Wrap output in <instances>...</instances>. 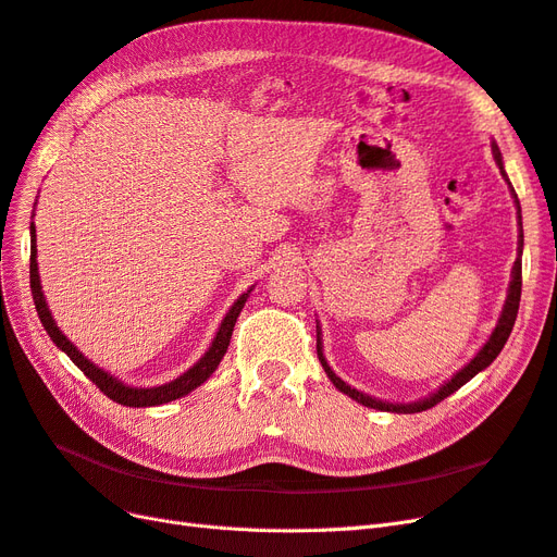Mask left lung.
Here are the masks:
<instances>
[{
    "label": "left lung",
    "instance_id": "1",
    "mask_svg": "<svg viewBox=\"0 0 557 557\" xmlns=\"http://www.w3.org/2000/svg\"><path fill=\"white\" fill-rule=\"evenodd\" d=\"M495 148V160H497V164H499V170H502V176L507 178V174H504V166H502V156H499V150H497V146H493ZM509 181V178H507ZM511 185V183H509ZM511 193H513V188H511ZM513 199H516V207H518V218H520V205H518V195L513 193ZM520 256L516 258V264H513V281H511V285H509V297H507V305H504V311H502V318H499V323H497V327H495V332H493V336H491V342H487L479 352H476V358L471 360L465 369H460L458 374H455L442 391H436L432 397H428V399H423V401H416V404H387V401H381V399H372L369 395H362V393H358L356 387H350V385H346L339 376H336L332 369H330V364H327V360L323 358V348H320V332H315V350H318V360H320V364H323V369H325V374L330 376V381L339 387V391L344 393V395H348V397H352L356 401H360L362 407H369V409H379V411H393V413H418V411H428V409H432L434 404H440L442 399H446L448 395H453L455 391H458V387H462L469 379H474L481 369H485L487 364H491L497 356H499V350L504 348V344H507V339H509V334H511V330H513V323H516V315H518V307H520V290H522V223H520Z\"/></svg>",
    "mask_w": 557,
    "mask_h": 557
}]
</instances>
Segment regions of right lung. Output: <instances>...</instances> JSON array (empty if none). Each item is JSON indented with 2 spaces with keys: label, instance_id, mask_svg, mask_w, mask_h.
<instances>
[{
  "label": "right lung",
  "instance_id": "1",
  "mask_svg": "<svg viewBox=\"0 0 557 557\" xmlns=\"http://www.w3.org/2000/svg\"><path fill=\"white\" fill-rule=\"evenodd\" d=\"M29 230H32L29 288H32V297H35V307H37V313H39L41 323H44V330L48 332L50 339L55 342V346L62 348L66 356L72 358V362L81 369V372L86 374L109 399L123 404V407H137V409L139 407H158V404H166V401H174V399H178L183 395H188L190 391H195L197 385L205 383L215 372V367L221 364L225 350L230 346L234 323H237V318H239V313H242V309L246 305L250 290L246 295H242L237 301H234V307L225 315L223 325H221V330H218L211 348L207 350V356L201 358L193 369H188V372H185L183 376H178L176 381L158 385V387H129V385H123L117 379H113L111 374L102 372V369L95 367L88 358H83V352H78V348L70 339H66V336L60 332V327L55 325L53 315H50V311L46 307V299H44V293H41V283H39V272H37V230H35V223H32Z\"/></svg>",
  "mask_w": 557,
  "mask_h": 557
}]
</instances>
